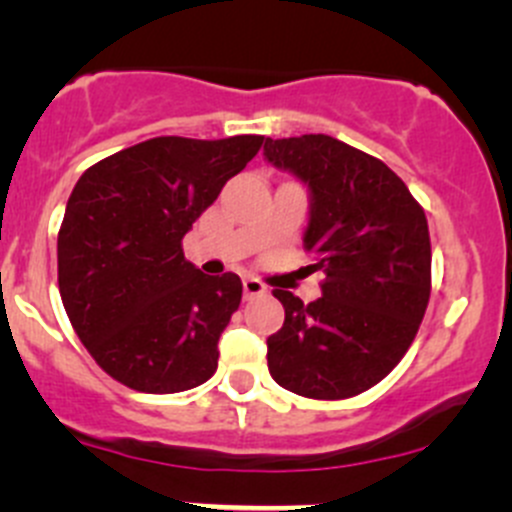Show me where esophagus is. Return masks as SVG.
Masks as SVG:
<instances>
[{"label": "esophagus", "instance_id": "obj_1", "mask_svg": "<svg viewBox=\"0 0 512 512\" xmlns=\"http://www.w3.org/2000/svg\"><path fill=\"white\" fill-rule=\"evenodd\" d=\"M242 292H245L247 299H252V297H260V294H265L267 287L262 285L260 280H255V277H245V280H242Z\"/></svg>", "mask_w": 512, "mask_h": 512}]
</instances>
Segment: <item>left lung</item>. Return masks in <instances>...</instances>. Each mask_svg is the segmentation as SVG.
<instances>
[{
    "label": "left lung",
    "instance_id": "1",
    "mask_svg": "<svg viewBox=\"0 0 512 512\" xmlns=\"http://www.w3.org/2000/svg\"><path fill=\"white\" fill-rule=\"evenodd\" d=\"M262 156L307 185L304 250L322 297L275 289L285 324L267 337V369L307 399H349L379 384L414 342L431 294L421 205L379 158L324 133L265 138Z\"/></svg>",
    "mask_w": 512,
    "mask_h": 512
}]
</instances>
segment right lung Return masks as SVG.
<instances>
[{"label":"right lung","instance_id":"1","mask_svg":"<svg viewBox=\"0 0 512 512\" xmlns=\"http://www.w3.org/2000/svg\"><path fill=\"white\" fill-rule=\"evenodd\" d=\"M262 141L151 138L91 165L71 190L56 242L61 302L96 364L128 389L178 394L218 369L242 282L203 275L180 240Z\"/></svg>","mask_w":512,"mask_h":512}]
</instances>
